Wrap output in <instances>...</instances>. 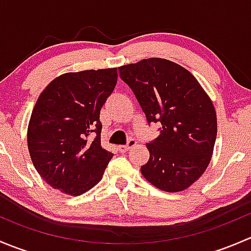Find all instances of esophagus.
<instances>
[{
  "label": "esophagus",
  "mask_w": 251,
  "mask_h": 251,
  "mask_svg": "<svg viewBox=\"0 0 251 251\" xmlns=\"http://www.w3.org/2000/svg\"><path fill=\"white\" fill-rule=\"evenodd\" d=\"M136 144H137L136 140H133V138H130V140H128V142L126 144H124V146H119V151H121V153H126V151H130L131 148H133Z\"/></svg>",
  "instance_id": "esophagus-1"
}]
</instances>
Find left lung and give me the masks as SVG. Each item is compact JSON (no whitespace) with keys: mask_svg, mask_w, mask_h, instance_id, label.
<instances>
[{"mask_svg":"<svg viewBox=\"0 0 251 251\" xmlns=\"http://www.w3.org/2000/svg\"><path fill=\"white\" fill-rule=\"evenodd\" d=\"M148 124L159 136L149 143L144 178L165 192L188 188L206 170L217 135L216 111L201 83L181 65L149 58L119 68Z\"/></svg>","mask_w":251,"mask_h":251,"instance_id":"1","label":"left lung"}]
</instances>
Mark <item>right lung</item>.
Listing matches in <instances>:
<instances>
[{
    "mask_svg": "<svg viewBox=\"0 0 251 251\" xmlns=\"http://www.w3.org/2000/svg\"><path fill=\"white\" fill-rule=\"evenodd\" d=\"M116 81V68L67 73L40 95L27 148L37 173L54 189L80 196L102 178L113 153L100 144V114ZM91 133L93 140H88Z\"/></svg>",
    "mask_w": 251,
    "mask_h": 251,
    "instance_id": "right-lung-1",
    "label": "right lung"
}]
</instances>
